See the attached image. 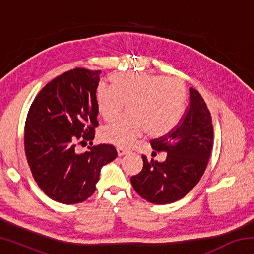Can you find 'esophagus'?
<instances>
[{
  "label": "esophagus",
  "instance_id": "esophagus-1",
  "mask_svg": "<svg viewBox=\"0 0 254 254\" xmlns=\"http://www.w3.org/2000/svg\"><path fill=\"white\" fill-rule=\"evenodd\" d=\"M117 151H118V154H119L120 157H122V156H124V154L128 153V150L127 149H124V148H121V147H119L117 149Z\"/></svg>",
  "mask_w": 254,
  "mask_h": 254
}]
</instances>
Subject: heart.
<instances>
[{
	"mask_svg": "<svg viewBox=\"0 0 254 254\" xmlns=\"http://www.w3.org/2000/svg\"><path fill=\"white\" fill-rule=\"evenodd\" d=\"M109 79L111 87L101 84L96 89L98 113L112 121L126 104L128 114L102 128L103 141L127 147L144 132L162 136L178 123L186 100L180 79L149 72H118Z\"/></svg>",
	"mask_w": 254,
	"mask_h": 254,
	"instance_id": "heart-1",
	"label": "heart"
}]
</instances>
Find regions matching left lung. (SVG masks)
Listing matches in <instances>:
<instances>
[{
	"mask_svg": "<svg viewBox=\"0 0 254 254\" xmlns=\"http://www.w3.org/2000/svg\"><path fill=\"white\" fill-rule=\"evenodd\" d=\"M213 124L200 94L189 88V104L173 131L152 140L151 147L167 152L163 162L142 156L143 168L131 184L142 198L152 204H170L183 198L199 182L213 147Z\"/></svg>",
	"mask_w": 254,
	"mask_h": 254,
	"instance_id": "left-lung-1",
	"label": "left lung"
}]
</instances>
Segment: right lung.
I'll use <instances>...</instances> for the list:
<instances>
[{
  "instance_id": "right-lung-1",
  "label": "right lung",
  "mask_w": 254,
  "mask_h": 254,
  "mask_svg": "<svg viewBox=\"0 0 254 254\" xmlns=\"http://www.w3.org/2000/svg\"><path fill=\"white\" fill-rule=\"evenodd\" d=\"M101 70L75 68L47 84L30 107L24 128L25 156L34 180L58 203L77 204L96 189L103 166L118 157L112 144L93 145ZM78 140L90 141L78 154Z\"/></svg>"
}]
</instances>
